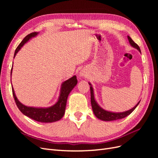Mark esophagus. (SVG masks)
Listing matches in <instances>:
<instances>
[{"label": "esophagus", "mask_w": 158, "mask_h": 158, "mask_svg": "<svg viewBox=\"0 0 158 158\" xmlns=\"http://www.w3.org/2000/svg\"><path fill=\"white\" fill-rule=\"evenodd\" d=\"M87 76L86 74H85V73L84 70L80 71V77H85V76Z\"/></svg>", "instance_id": "1"}]
</instances>
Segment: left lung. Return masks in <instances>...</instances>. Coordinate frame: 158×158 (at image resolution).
I'll return each mask as SVG.
<instances>
[{"label":"left lung","instance_id":"left-lung-1","mask_svg":"<svg viewBox=\"0 0 158 158\" xmlns=\"http://www.w3.org/2000/svg\"><path fill=\"white\" fill-rule=\"evenodd\" d=\"M128 40L129 43L132 47H133L134 48H136L140 52H141L139 46H138L136 43H135L130 36H128ZM89 84L91 85L90 86V93H91V104H92V107L93 109V112L94 114L98 118L100 119V120L105 121H114V120H118V119H121L126 117L127 116L129 115L134 110L136 109V107L138 106V105L139 104L140 102H138L136 106L132 108L131 109L128 110V111H125V112H122V113H113L111 111H106V110L102 109L101 107H100L98 103L96 102L94 98V89L93 88L91 85L90 83Z\"/></svg>","mask_w":158,"mask_h":158}]
</instances>
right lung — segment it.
Listing matches in <instances>:
<instances>
[{
    "mask_svg": "<svg viewBox=\"0 0 158 158\" xmlns=\"http://www.w3.org/2000/svg\"><path fill=\"white\" fill-rule=\"evenodd\" d=\"M37 32H33L28 34L26 37H24L22 42L17 47V48L14 52V56L15 57L17 52L20 51L22 47L24 45L27 41H29L31 38L35 37L37 35ZM12 67L11 69L10 75H12ZM78 83V80L76 79V76H73V77L69 78V80L64 81L62 84L60 88V94L59 98L57 102L52 106L51 107L47 108H41V107H27L23 105L22 103L18 101L17 99L13 87L12 89V94L13 97L15 100V102L19 110L26 116L30 117L33 120L38 122L41 123H52L57 121H59L60 119L63 118L64 112L66 102H67V98L70 92L72 91Z\"/></svg>",
    "mask_w": 158,
    "mask_h": 158,
    "instance_id": "right-lung-1",
    "label": "right lung"
}]
</instances>
